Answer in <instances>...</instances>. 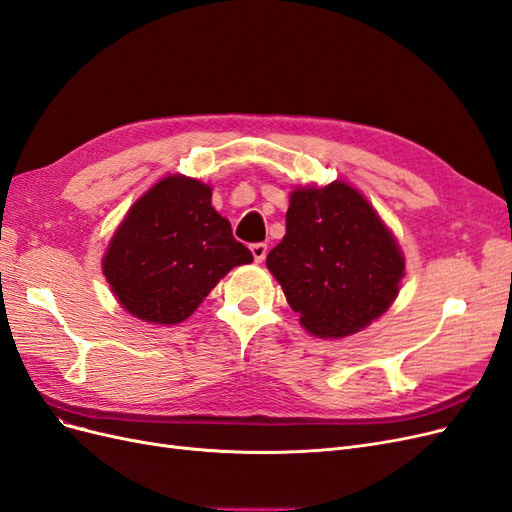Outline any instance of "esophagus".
<instances>
[{
    "label": "esophagus",
    "instance_id": "esophagus-1",
    "mask_svg": "<svg viewBox=\"0 0 512 512\" xmlns=\"http://www.w3.org/2000/svg\"><path fill=\"white\" fill-rule=\"evenodd\" d=\"M267 252H269L267 243H254L252 245V256H254L256 262H262L264 258H267Z\"/></svg>",
    "mask_w": 512,
    "mask_h": 512
}]
</instances>
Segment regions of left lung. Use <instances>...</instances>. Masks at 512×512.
Returning <instances> with one entry per match:
<instances>
[{"label": "left lung", "mask_w": 512, "mask_h": 512, "mask_svg": "<svg viewBox=\"0 0 512 512\" xmlns=\"http://www.w3.org/2000/svg\"><path fill=\"white\" fill-rule=\"evenodd\" d=\"M267 267L307 332L343 339L394 303L404 256L373 205L349 184L332 182L292 190L286 237Z\"/></svg>", "instance_id": "8db88e82"}]
</instances>
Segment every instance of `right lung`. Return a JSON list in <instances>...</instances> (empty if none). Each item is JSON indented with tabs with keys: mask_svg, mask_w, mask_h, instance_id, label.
<instances>
[{
	"mask_svg": "<svg viewBox=\"0 0 512 512\" xmlns=\"http://www.w3.org/2000/svg\"><path fill=\"white\" fill-rule=\"evenodd\" d=\"M252 252L211 207V188L169 175L139 199L103 256L118 303L152 324H180Z\"/></svg>",
	"mask_w": 512,
	"mask_h": 512,
	"instance_id": "right-lung-1",
	"label": "right lung"
}]
</instances>
